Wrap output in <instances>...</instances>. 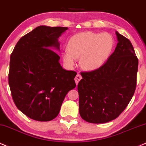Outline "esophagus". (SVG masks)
Listing matches in <instances>:
<instances>
[{"mask_svg":"<svg viewBox=\"0 0 146 146\" xmlns=\"http://www.w3.org/2000/svg\"><path fill=\"white\" fill-rule=\"evenodd\" d=\"M81 78H82V76H81V75H80V74H78L76 75V77H75V78H74V80H75V82H76V84H78V82L80 81V80H81Z\"/></svg>","mask_w":146,"mask_h":146,"instance_id":"34e87169","label":"esophagus"}]
</instances>
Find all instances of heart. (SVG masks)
Masks as SVG:
<instances>
[{
    "label": "heart",
    "mask_w": 146,
    "mask_h": 146,
    "mask_svg": "<svg viewBox=\"0 0 146 146\" xmlns=\"http://www.w3.org/2000/svg\"><path fill=\"white\" fill-rule=\"evenodd\" d=\"M113 47L114 39L108 33L80 32L70 38L62 57L68 66H72L76 59L80 56V67L85 70H93L106 62Z\"/></svg>",
    "instance_id": "b5f03b06"
}]
</instances>
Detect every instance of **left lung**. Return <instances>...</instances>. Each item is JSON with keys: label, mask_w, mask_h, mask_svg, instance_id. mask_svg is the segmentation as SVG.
<instances>
[{"label": "left lung", "mask_w": 146, "mask_h": 146, "mask_svg": "<svg viewBox=\"0 0 146 146\" xmlns=\"http://www.w3.org/2000/svg\"><path fill=\"white\" fill-rule=\"evenodd\" d=\"M114 51L98 69L82 72L78 84L79 113L90 123L116 119L128 106L136 89L138 59L128 38L116 32Z\"/></svg>", "instance_id": "obj_1"}]
</instances>
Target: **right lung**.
Listing matches in <instances>:
<instances>
[{"mask_svg":"<svg viewBox=\"0 0 146 146\" xmlns=\"http://www.w3.org/2000/svg\"><path fill=\"white\" fill-rule=\"evenodd\" d=\"M68 28L40 26L19 39L10 57L9 84L15 106L38 121L58 115L65 97L74 89L76 72L63 69L58 38Z\"/></svg>","mask_w":146,"mask_h":146,"instance_id":"right-lung-1","label":"right lung"}]
</instances>
